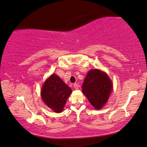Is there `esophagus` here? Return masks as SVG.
<instances>
[{
  "label": "esophagus",
  "instance_id": "esophagus-1",
  "mask_svg": "<svg viewBox=\"0 0 147 147\" xmlns=\"http://www.w3.org/2000/svg\"><path fill=\"white\" fill-rule=\"evenodd\" d=\"M74 87L75 89H78V87H79V85L78 84H77V83H74Z\"/></svg>",
  "mask_w": 147,
  "mask_h": 147
}]
</instances>
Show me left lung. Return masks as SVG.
<instances>
[{"label":"left lung","mask_w":147,"mask_h":147,"mask_svg":"<svg viewBox=\"0 0 147 147\" xmlns=\"http://www.w3.org/2000/svg\"><path fill=\"white\" fill-rule=\"evenodd\" d=\"M112 90L108 76L99 69L90 70L82 85V92L95 109L99 110L107 100Z\"/></svg>","instance_id":"left-lung-1"}]
</instances>
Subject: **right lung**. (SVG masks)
Segmentation results:
<instances>
[{"mask_svg": "<svg viewBox=\"0 0 147 147\" xmlns=\"http://www.w3.org/2000/svg\"><path fill=\"white\" fill-rule=\"evenodd\" d=\"M41 97L49 108L56 113L63 110L72 90L56 74L46 80L41 89Z\"/></svg>", "mask_w": 147, "mask_h": 147, "instance_id": "add662e5", "label": "right lung"}]
</instances>
